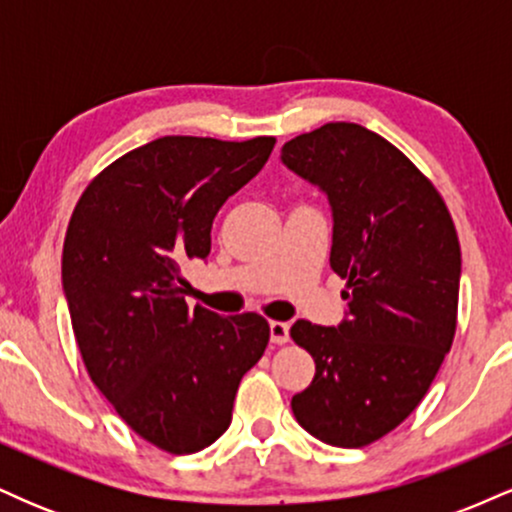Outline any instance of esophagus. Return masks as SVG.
<instances>
[{
  "label": "esophagus",
  "mask_w": 512,
  "mask_h": 512,
  "mask_svg": "<svg viewBox=\"0 0 512 512\" xmlns=\"http://www.w3.org/2000/svg\"><path fill=\"white\" fill-rule=\"evenodd\" d=\"M289 322H281V320H272L269 322V337H272L274 344H286L289 342Z\"/></svg>",
  "instance_id": "1"
}]
</instances>
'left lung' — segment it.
<instances>
[{"instance_id": "8db88e82", "label": "left lung", "mask_w": 512, "mask_h": 512, "mask_svg": "<svg viewBox=\"0 0 512 512\" xmlns=\"http://www.w3.org/2000/svg\"><path fill=\"white\" fill-rule=\"evenodd\" d=\"M281 163L327 195L330 267L346 279L337 327H291L315 358L293 416L322 443L363 448L419 407L450 351L460 240L431 180L366 127L327 122L281 146Z\"/></svg>"}]
</instances>
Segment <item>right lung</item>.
Instances as JSON below:
<instances>
[{
  "instance_id": "right-lung-1",
  "label": "right lung",
  "mask_w": 512,
  "mask_h": 512,
  "mask_svg": "<svg viewBox=\"0 0 512 512\" xmlns=\"http://www.w3.org/2000/svg\"><path fill=\"white\" fill-rule=\"evenodd\" d=\"M274 144L154 139L110 163L69 219L62 286L84 366L122 421L173 455L223 436L267 349L262 315L187 308L180 269L207 260L214 216Z\"/></svg>"
}]
</instances>
